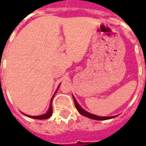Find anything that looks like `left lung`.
<instances>
[{"label": "left lung", "mask_w": 146, "mask_h": 146, "mask_svg": "<svg viewBox=\"0 0 146 146\" xmlns=\"http://www.w3.org/2000/svg\"><path fill=\"white\" fill-rule=\"evenodd\" d=\"M73 98V101H74V104H75V106H76V110L77 111L79 112L81 115L84 116H87V117H88V118H91V119H96V120H105V119H111V118H113V117H115V116H96V115H94V114H92V113H88L87 111H85L84 110H83L82 108L80 107L79 106V104L77 103V102L76 100L75 99L74 97Z\"/></svg>", "instance_id": "left-lung-1"}]
</instances>
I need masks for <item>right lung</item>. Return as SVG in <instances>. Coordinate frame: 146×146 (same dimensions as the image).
<instances>
[{
  "label": "right lung",
  "instance_id": "right-lung-1",
  "mask_svg": "<svg viewBox=\"0 0 146 146\" xmlns=\"http://www.w3.org/2000/svg\"><path fill=\"white\" fill-rule=\"evenodd\" d=\"M59 86L58 87V88H59ZM56 92H57V91H56ZM55 93H56V92H55ZM55 93H54V94H55ZM53 97H54V96H53ZM53 97H52V98H51V102H52ZM51 114H52V107H51V104L50 105V107H49L48 111L47 112V113H45V114H44V115H42V116H29V117H31V118H33V119H48V118H49V117L51 116Z\"/></svg>",
  "mask_w": 146,
  "mask_h": 146
}]
</instances>
